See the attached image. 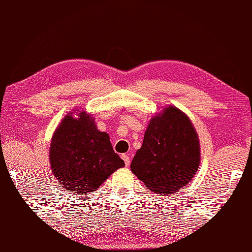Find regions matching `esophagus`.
<instances>
[{
    "label": "esophagus",
    "mask_w": 252,
    "mask_h": 252,
    "mask_svg": "<svg viewBox=\"0 0 252 252\" xmlns=\"http://www.w3.org/2000/svg\"><path fill=\"white\" fill-rule=\"evenodd\" d=\"M121 158L123 159V161H125V163H126V167H129L130 163H131V158L129 157V155L123 154L122 156H121Z\"/></svg>",
    "instance_id": "34e87169"
}]
</instances>
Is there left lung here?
<instances>
[{"label":"left lung","instance_id":"8db88e82","mask_svg":"<svg viewBox=\"0 0 252 252\" xmlns=\"http://www.w3.org/2000/svg\"><path fill=\"white\" fill-rule=\"evenodd\" d=\"M199 162V141L190 120L169 106L151 119L131 170L152 191L170 195L189 183Z\"/></svg>","mask_w":252,"mask_h":252}]
</instances>
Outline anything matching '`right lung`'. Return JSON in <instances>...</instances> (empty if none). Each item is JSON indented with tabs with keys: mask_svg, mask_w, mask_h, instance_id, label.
I'll return each instance as SVG.
<instances>
[{
	"mask_svg": "<svg viewBox=\"0 0 252 252\" xmlns=\"http://www.w3.org/2000/svg\"><path fill=\"white\" fill-rule=\"evenodd\" d=\"M51 168L61 187L73 194H91L125 161L112 149L109 136L81 112L65 117L52 138Z\"/></svg>",
	"mask_w": 252,
	"mask_h": 252,
	"instance_id": "right-lung-1",
	"label": "right lung"
}]
</instances>
